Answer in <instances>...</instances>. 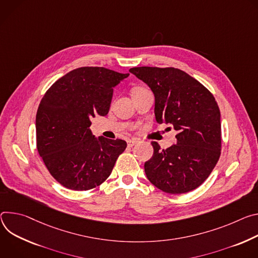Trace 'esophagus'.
Instances as JSON below:
<instances>
[{
	"mask_svg": "<svg viewBox=\"0 0 258 258\" xmlns=\"http://www.w3.org/2000/svg\"><path fill=\"white\" fill-rule=\"evenodd\" d=\"M138 142V140H136V139H129L128 141H127V146L129 147V148H131V147H133V146H135L136 144Z\"/></svg>",
	"mask_w": 258,
	"mask_h": 258,
	"instance_id": "obj_1",
	"label": "esophagus"
}]
</instances>
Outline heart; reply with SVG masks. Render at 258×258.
<instances>
[{"mask_svg":"<svg viewBox=\"0 0 258 258\" xmlns=\"http://www.w3.org/2000/svg\"><path fill=\"white\" fill-rule=\"evenodd\" d=\"M144 91H146V89H145V88L137 87V88L133 89V91H132V95H133V94H137V93H141V92H144Z\"/></svg>","mask_w":258,"mask_h":258,"instance_id":"1","label":"heart"}]
</instances>
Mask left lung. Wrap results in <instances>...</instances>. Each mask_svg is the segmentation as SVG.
<instances>
[{"mask_svg": "<svg viewBox=\"0 0 258 258\" xmlns=\"http://www.w3.org/2000/svg\"><path fill=\"white\" fill-rule=\"evenodd\" d=\"M129 72L154 93L157 123L177 131L176 144L166 150L152 142L153 157L145 163L148 179L169 194L197 188L210 175L220 156V111L214 96L178 69L140 67Z\"/></svg>", "mask_w": 258, "mask_h": 258, "instance_id": "left-lung-1", "label": "left lung"}]
</instances>
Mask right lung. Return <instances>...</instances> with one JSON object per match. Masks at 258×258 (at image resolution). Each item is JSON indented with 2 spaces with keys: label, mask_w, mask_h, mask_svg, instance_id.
I'll use <instances>...</instances> for the list:
<instances>
[{
  "label": "right lung",
  "mask_w": 258,
  "mask_h": 258,
  "mask_svg": "<svg viewBox=\"0 0 258 258\" xmlns=\"http://www.w3.org/2000/svg\"><path fill=\"white\" fill-rule=\"evenodd\" d=\"M129 74L104 68H79L45 93L36 117L37 149L51 175L74 190H88L111 173L127 144L95 137L91 118L106 116L113 88Z\"/></svg>",
  "instance_id": "right-lung-1"
}]
</instances>
